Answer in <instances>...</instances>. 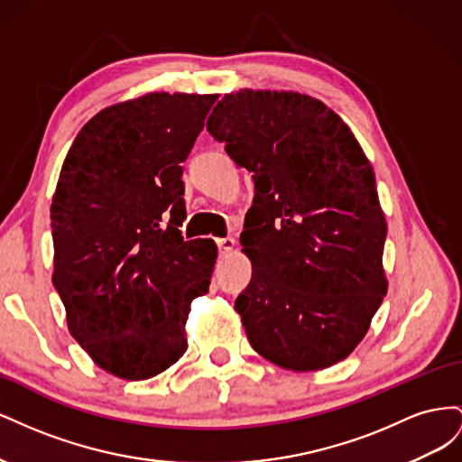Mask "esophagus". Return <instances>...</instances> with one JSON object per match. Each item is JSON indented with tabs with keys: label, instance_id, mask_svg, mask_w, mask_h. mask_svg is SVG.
I'll use <instances>...</instances> for the list:
<instances>
[{
	"label": "esophagus",
	"instance_id": "esophagus-1",
	"mask_svg": "<svg viewBox=\"0 0 462 462\" xmlns=\"http://www.w3.org/2000/svg\"><path fill=\"white\" fill-rule=\"evenodd\" d=\"M217 246L223 254H227V253H231V250H235L236 241L233 239V236H227V239H217Z\"/></svg>",
	"mask_w": 462,
	"mask_h": 462
}]
</instances>
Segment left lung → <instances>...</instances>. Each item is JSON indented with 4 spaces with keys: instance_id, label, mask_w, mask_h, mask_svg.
I'll list each match as a JSON object with an SVG mask.
<instances>
[{
    "instance_id": "8db88e82",
    "label": "left lung",
    "mask_w": 462,
    "mask_h": 462,
    "mask_svg": "<svg viewBox=\"0 0 462 462\" xmlns=\"http://www.w3.org/2000/svg\"><path fill=\"white\" fill-rule=\"evenodd\" d=\"M208 133L254 173L241 235L253 279L235 300L250 345L292 372L337 365L387 292V223L365 150L324 102L291 90L226 94Z\"/></svg>"
}]
</instances>
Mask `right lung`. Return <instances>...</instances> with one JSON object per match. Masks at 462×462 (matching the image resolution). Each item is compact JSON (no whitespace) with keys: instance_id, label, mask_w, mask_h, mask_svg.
<instances>
[{"instance_id":"1","label":"right lung","mask_w":462,"mask_h":462,"mask_svg":"<svg viewBox=\"0 0 462 462\" xmlns=\"http://www.w3.org/2000/svg\"><path fill=\"white\" fill-rule=\"evenodd\" d=\"M216 100L150 92L104 107L63 162L51 282L69 333L121 380H148L185 355L190 302L208 292L217 246L180 236V163Z\"/></svg>"}]
</instances>
